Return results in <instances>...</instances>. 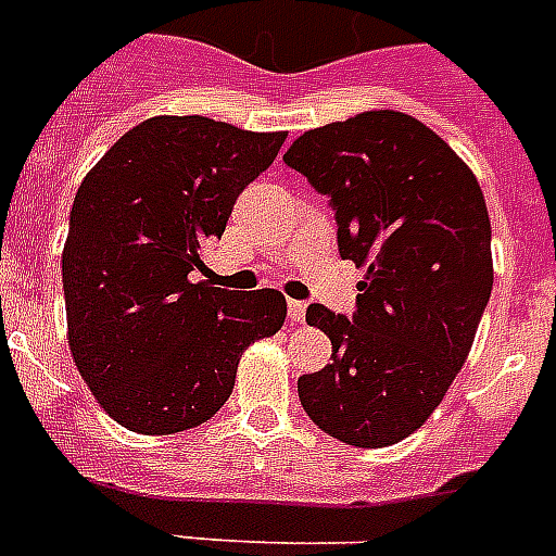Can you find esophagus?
Here are the masks:
<instances>
[{
	"instance_id": "34e87169",
	"label": "esophagus",
	"mask_w": 556,
	"mask_h": 556,
	"mask_svg": "<svg viewBox=\"0 0 556 556\" xmlns=\"http://www.w3.org/2000/svg\"><path fill=\"white\" fill-rule=\"evenodd\" d=\"M305 311H307L305 302H296V300L288 302V319H291L293 325H302V321H305Z\"/></svg>"
}]
</instances>
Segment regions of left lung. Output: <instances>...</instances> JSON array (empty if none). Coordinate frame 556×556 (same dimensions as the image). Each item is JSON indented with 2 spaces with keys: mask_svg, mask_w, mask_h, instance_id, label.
Instances as JSON below:
<instances>
[{
  "mask_svg": "<svg viewBox=\"0 0 556 556\" xmlns=\"http://www.w3.org/2000/svg\"><path fill=\"white\" fill-rule=\"evenodd\" d=\"M286 163L330 198L342 260L367 268L353 321L307 307L333 362L300 376L302 407L350 446L399 444L446 395L492 293L478 177L450 143L395 110L311 129Z\"/></svg>",
  "mask_w": 556,
  "mask_h": 556,
  "instance_id": "left-lung-1",
  "label": "left lung"
}]
</instances>
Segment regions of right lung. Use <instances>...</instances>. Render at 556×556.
<instances>
[{"label":"right lung","instance_id":"obj_1","mask_svg":"<svg viewBox=\"0 0 556 556\" xmlns=\"http://www.w3.org/2000/svg\"><path fill=\"white\" fill-rule=\"evenodd\" d=\"M282 143L286 132L155 115L78 186L62 254L70 353L121 427H200L235 390L245 348L282 328L288 305L274 288L240 293L200 279L203 249Z\"/></svg>","mask_w":556,"mask_h":556}]
</instances>
